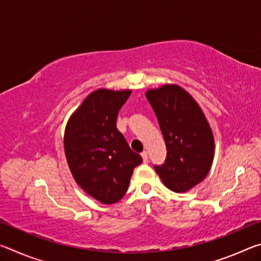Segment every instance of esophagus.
Returning a JSON list of instances; mask_svg holds the SVG:
<instances>
[{
  "mask_svg": "<svg viewBox=\"0 0 261 261\" xmlns=\"http://www.w3.org/2000/svg\"><path fill=\"white\" fill-rule=\"evenodd\" d=\"M141 158H143L144 162H147L148 161V153H147V151H144L143 153H141Z\"/></svg>",
  "mask_w": 261,
  "mask_h": 261,
  "instance_id": "esophagus-1",
  "label": "esophagus"
}]
</instances>
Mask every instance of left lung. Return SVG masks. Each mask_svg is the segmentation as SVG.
Segmentation results:
<instances>
[{
	"label": "left lung",
	"instance_id": "obj_1",
	"mask_svg": "<svg viewBox=\"0 0 261 261\" xmlns=\"http://www.w3.org/2000/svg\"><path fill=\"white\" fill-rule=\"evenodd\" d=\"M167 147L162 166H154L163 184L182 193L205 179L214 159V136L192 95L178 85L166 84L146 91Z\"/></svg>",
	"mask_w": 261,
	"mask_h": 261
}]
</instances>
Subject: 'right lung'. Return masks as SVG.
<instances>
[{
  "label": "right lung",
  "instance_id": "right-lung-1",
  "mask_svg": "<svg viewBox=\"0 0 261 261\" xmlns=\"http://www.w3.org/2000/svg\"><path fill=\"white\" fill-rule=\"evenodd\" d=\"M130 94L131 90L92 92L70 116L64 131V153L74 180L106 205L122 199L134 169L143 162L116 127L118 112Z\"/></svg>",
  "mask_w": 261,
  "mask_h": 261
}]
</instances>
